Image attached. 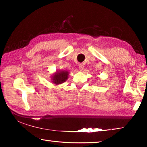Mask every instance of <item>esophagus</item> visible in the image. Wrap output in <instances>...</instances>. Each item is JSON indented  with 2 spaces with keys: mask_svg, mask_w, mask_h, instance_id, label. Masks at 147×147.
<instances>
[{
  "mask_svg": "<svg viewBox=\"0 0 147 147\" xmlns=\"http://www.w3.org/2000/svg\"><path fill=\"white\" fill-rule=\"evenodd\" d=\"M84 65L82 64V63H79V65H78V67H79V69L80 71H82L83 69H84Z\"/></svg>",
  "mask_w": 147,
  "mask_h": 147,
  "instance_id": "obj_1",
  "label": "esophagus"
}]
</instances>
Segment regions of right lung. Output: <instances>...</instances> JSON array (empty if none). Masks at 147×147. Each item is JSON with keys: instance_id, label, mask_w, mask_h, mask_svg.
<instances>
[{"instance_id": "right-lung-1", "label": "right lung", "mask_w": 147, "mask_h": 147, "mask_svg": "<svg viewBox=\"0 0 147 147\" xmlns=\"http://www.w3.org/2000/svg\"><path fill=\"white\" fill-rule=\"evenodd\" d=\"M69 72L67 71H56L52 76V82L58 85L65 82L68 78Z\"/></svg>"}]
</instances>
